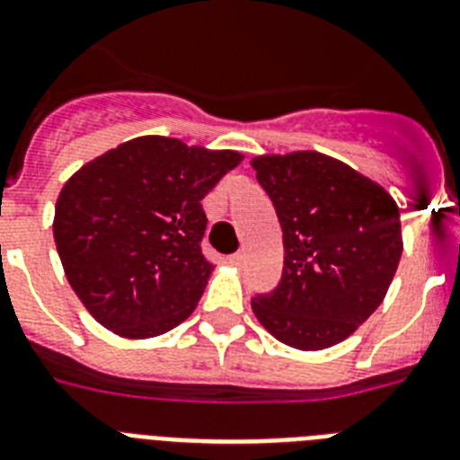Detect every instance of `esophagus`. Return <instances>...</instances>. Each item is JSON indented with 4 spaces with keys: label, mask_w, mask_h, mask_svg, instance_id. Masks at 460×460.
Wrapping results in <instances>:
<instances>
[{
    "label": "esophagus",
    "mask_w": 460,
    "mask_h": 460,
    "mask_svg": "<svg viewBox=\"0 0 460 460\" xmlns=\"http://www.w3.org/2000/svg\"><path fill=\"white\" fill-rule=\"evenodd\" d=\"M230 265H234V267H242L243 265V260H246V255L243 253H234V255H230Z\"/></svg>",
    "instance_id": "34e87169"
}]
</instances>
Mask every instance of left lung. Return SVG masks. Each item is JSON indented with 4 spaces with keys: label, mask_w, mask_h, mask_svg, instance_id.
Segmentation results:
<instances>
[{
    "label": "left lung",
    "mask_w": 460,
    "mask_h": 460,
    "mask_svg": "<svg viewBox=\"0 0 460 460\" xmlns=\"http://www.w3.org/2000/svg\"><path fill=\"white\" fill-rule=\"evenodd\" d=\"M283 230V274L251 299L280 343L324 350L355 334L382 304L403 253L401 214L373 180L320 152L251 161Z\"/></svg>",
    "instance_id": "obj_1"
}]
</instances>
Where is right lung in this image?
Masks as SVG:
<instances>
[{
	"label": "right lung",
	"instance_id": "obj_1",
	"mask_svg": "<svg viewBox=\"0 0 460 460\" xmlns=\"http://www.w3.org/2000/svg\"><path fill=\"white\" fill-rule=\"evenodd\" d=\"M242 158L142 136L64 184L52 221L57 253L96 323L124 339H152L189 318L214 271L200 249V200Z\"/></svg>",
	"mask_w": 460,
	"mask_h": 460
}]
</instances>
